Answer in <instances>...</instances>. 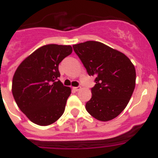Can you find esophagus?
<instances>
[{"label": "esophagus", "instance_id": "34e87169", "mask_svg": "<svg viewBox=\"0 0 158 158\" xmlns=\"http://www.w3.org/2000/svg\"><path fill=\"white\" fill-rule=\"evenodd\" d=\"M81 89V86H78V87H74V88H73V89H74L75 91H79V90H80Z\"/></svg>", "mask_w": 158, "mask_h": 158}]
</instances>
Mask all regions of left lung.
I'll use <instances>...</instances> for the list:
<instances>
[{
	"label": "left lung",
	"mask_w": 158,
	"mask_h": 158,
	"mask_svg": "<svg viewBox=\"0 0 158 158\" xmlns=\"http://www.w3.org/2000/svg\"><path fill=\"white\" fill-rule=\"evenodd\" d=\"M89 76L96 77L88 112L100 121H109L127 107L136 81L135 65L120 51L96 41L73 46Z\"/></svg>",
	"instance_id": "obj_1"
}]
</instances>
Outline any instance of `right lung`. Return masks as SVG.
I'll list each match as a JSON object with an SVG mask.
<instances>
[{
    "label": "right lung",
    "instance_id": "obj_1",
    "mask_svg": "<svg viewBox=\"0 0 158 158\" xmlns=\"http://www.w3.org/2000/svg\"><path fill=\"white\" fill-rule=\"evenodd\" d=\"M72 51L69 45L43 46L17 67L12 78V95L19 109L32 123L48 126L64 113L71 89L58 79V65Z\"/></svg>",
    "mask_w": 158,
    "mask_h": 158
}]
</instances>
